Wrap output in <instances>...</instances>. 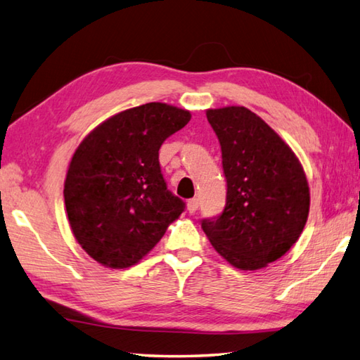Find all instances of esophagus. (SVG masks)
Segmentation results:
<instances>
[{
  "mask_svg": "<svg viewBox=\"0 0 360 360\" xmlns=\"http://www.w3.org/2000/svg\"><path fill=\"white\" fill-rule=\"evenodd\" d=\"M198 205H200V201H198L196 198H193V200H190V201L187 202V210H188L190 213H195V212L198 210Z\"/></svg>",
  "mask_w": 360,
  "mask_h": 360,
  "instance_id": "obj_1",
  "label": "esophagus"
}]
</instances>
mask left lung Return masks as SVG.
<instances>
[{
  "label": "left lung",
  "mask_w": 360,
  "mask_h": 360,
  "mask_svg": "<svg viewBox=\"0 0 360 360\" xmlns=\"http://www.w3.org/2000/svg\"><path fill=\"white\" fill-rule=\"evenodd\" d=\"M227 181L226 207L202 219L212 246L241 271L263 269L302 235L309 213V186L289 145L244 106L207 110Z\"/></svg>",
  "instance_id": "left-lung-1"
}]
</instances>
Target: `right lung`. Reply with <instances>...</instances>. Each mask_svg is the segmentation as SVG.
<instances>
[{"label": "right lung", "mask_w": 360, "mask_h": 360, "mask_svg": "<svg viewBox=\"0 0 360 360\" xmlns=\"http://www.w3.org/2000/svg\"><path fill=\"white\" fill-rule=\"evenodd\" d=\"M192 114L151 102L114 114L74 151L65 205L75 240L111 269L139 263L186 204L167 190L159 148Z\"/></svg>", "instance_id": "add662e5"}]
</instances>
